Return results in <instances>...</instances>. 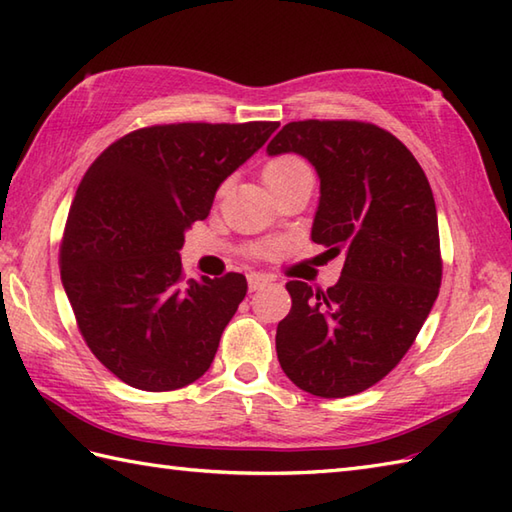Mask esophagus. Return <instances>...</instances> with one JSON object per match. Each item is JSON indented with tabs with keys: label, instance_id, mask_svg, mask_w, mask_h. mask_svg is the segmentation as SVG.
I'll return each instance as SVG.
<instances>
[{
	"label": "esophagus",
	"instance_id": "obj_1",
	"mask_svg": "<svg viewBox=\"0 0 512 512\" xmlns=\"http://www.w3.org/2000/svg\"><path fill=\"white\" fill-rule=\"evenodd\" d=\"M270 284V279L266 275H259V273H250L248 275V288L250 290H262Z\"/></svg>",
	"mask_w": 512,
	"mask_h": 512
}]
</instances>
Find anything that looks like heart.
Masks as SVG:
<instances>
[{"label":"heart","mask_w":512,"mask_h":512,"mask_svg":"<svg viewBox=\"0 0 512 512\" xmlns=\"http://www.w3.org/2000/svg\"><path fill=\"white\" fill-rule=\"evenodd\" d=\"M303 167H306V162H303V160L297 158V156H279V158L270 160L268 165L264 167L262 178H264V182L268 184V182L284 178V176H288V173L297 171V169H303Z\"/></svg>","instance_id":"1"}]
</instances>
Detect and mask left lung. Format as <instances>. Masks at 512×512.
<instances>
[{"instance_id":"left-lung-1","label":"left lung","mask_w":512,"mask_h":512,"mask_svg":"<svg viewBox=\"0 0 512 512\" xmlns=\"http://www.w3.org/2000/svg\"><path fill=\"white\" fill-rule=\"evenodd\" d=\"M268 154L308 158L321 178L312 242L345 255L339 284L288 281L277 358L299 389L345 398L383 380L416 341L442 281L438 213L418 160L363 121L288 123Z\"/></svg>"}]
</instances>
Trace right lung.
<instances>
[{"instance_id": "right-lung-1", "label": "right lung", "mask_w": 512, "mask_h": 512, "mask_svg": "<svg viewBox=\"0 0 512 512\" xmlns=\"http://www.w3.org/2000/svg\"><path fill=\"white\" fill-rule=\"evenodd\" d=\"M279 123H171L129 132L76 189L59 264L92 354L143 391L195 383L246 297V277L184 279V231Z\"/></svg>"}]
</instances>
